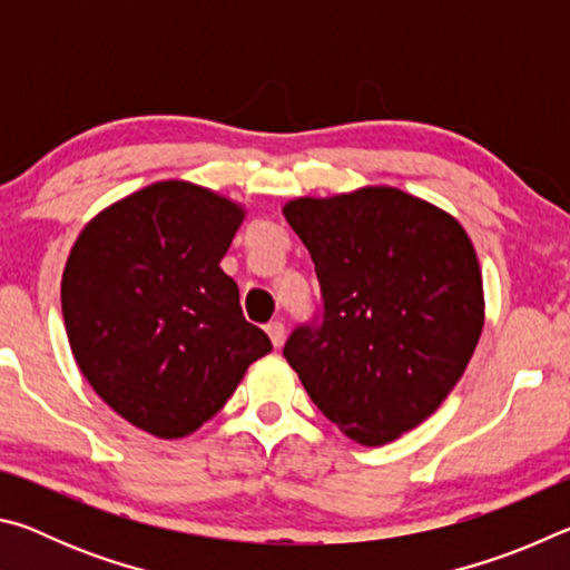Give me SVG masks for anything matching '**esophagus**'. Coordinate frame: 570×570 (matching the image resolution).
<instances>
[{
  "mask_svg": "<svg viewBox=\"0 0 570 570\" xmlns=\"http://www.w3.org/2000/svg\"><path fill=\"white\" fill-rule=\"evenodd\" d=\"M266 334L272 336L274 346H282V344H284V336H286V326H284V322H278V320L268 322V324H266Z\"/></svg>",
  "mask_w": 570,
  "mask_h": 570,
  "instance_id": "esophagus-1",
  "label": "esophagus"
}]
</instances>
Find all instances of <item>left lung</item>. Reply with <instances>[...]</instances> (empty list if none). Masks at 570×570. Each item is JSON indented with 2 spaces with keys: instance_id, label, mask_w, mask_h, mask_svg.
Returning a JSON list of instances; mask_svg holds the SVG:
<instances>
[{
  "instance_id": "8db88e82",
  "label": "left lung",
  "mask_w": 570,
  "mask_h": 570,
  "mask_svg": "<svg viewBox=\"0 0 570 570\" xmlns=\"http://www.w3.org/2000/svg\"><path fill=\"white\" fill-rule=\"evenodd\" d=\"M322 304L286 362L344 435L384 445L455 387L482 332L475 248L455 218L397 188L298 198L284 208Z\"/></svg>"
}]
</instances>
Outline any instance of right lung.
Here are the masks:
<instances>
[{
	"mask_svg": "<svg viewBox=\"0 0 570 570\" xmlns=\"http://www.w3.org/2000/svg\"><path fill=\"white\" fill-rule=\"evenodd\" d=\"M240 218L206 188L156 183L92 218L67 258L62 316L75 362L150 435H190L272 352L218 266Z\"/></svg>",
	"mask_w": 570,
	"mask_h": 570,
	"instance_id": "add662e5",
	"label": "right lung"
}]
</instances>
